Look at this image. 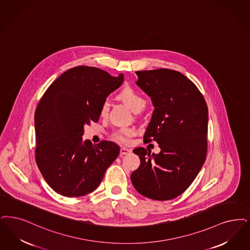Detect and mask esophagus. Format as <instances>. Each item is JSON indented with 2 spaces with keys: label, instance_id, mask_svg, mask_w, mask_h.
<instances>
[{
  "label": "esophagus",
  "instance_id": "obj_1",
  "mask_svg": "<svg viewBox=\"0 0 250 250\" xmlns=\"http://www.w3.org/2000/svg\"><path fill=\"white\" fill-rule=\"evenodd\" d=\"M129 152H131L130 149L127 148H125V147H122L120 149V154L121 155H125V154H128Z\"/></svg>",
  "mask_w": 250,
  "mask_h": 250
}]
</instances>
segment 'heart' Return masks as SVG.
Here are the masks:
<instances>
[{
    "instance_id": "heart-1",
    "label": "heart",
    "mask_w": 250,
    "mask_h": 250,
    "mask_svg": "<svg viewBox=\"0 0 250 250\" xmlns=\"http://www.w3.org/2000/svg\"><path fill=\"white\" fill-rule=\"evenodd\" d=\"M118 98L124 101L131 110L135 112H139L146 107V100L138 93L136 90L130 87H125L120 91ZM109 112V101L104 100L100 106V114L101 117H106ZM136 135V129L133 127H122L119 129L114 130L110 137L116 142L126 144L130 141V139Z\"/></svg>"
}]
</instances>
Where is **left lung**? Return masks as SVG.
I'll return each mask as SVG.
<instances>
[{"instance_id": "1", "label": "left lung", "mask_w": 250, "mask_h": 250, "mask_svg": "<svg viewBox=\"0 0 250 250\" xmlns=\"http://www.w3.org/2000/svg\"><path fill=\"white\" fill-rule=\"evenodd\" d=\"M136 73L137 84L155 108L143 140L156 141L161 151L150 155L144 148L135 149L140 166L131 174V181L145 197L174 199L188 189L206 161L208 105L197 86L177 70Z\"/></svg>"}]
</instances>
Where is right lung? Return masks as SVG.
<instances>
[{"mask_svg":"<svg viewBox=\"0 0 250 250\" xmlns=\"http://www.w3.org/2000/svg\"><path fill=\"white\" fill-rule=\"evenodd\" d=\"M124 81L95 67L65 71L41 98L35 110V160L51 188L67 197L96 190L120 152L117 144L83 142V125L100 118L101 104Z\"/></svg>","mask_w":250,"mask_h":250,"instance_id":"right-lung-1","label":"right lung"}]
</instances>
